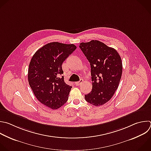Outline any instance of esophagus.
Returning a JSON list of instances; mask_svg holds the SVG:
<instances>
[{
    "label": "esophagus",
    "mask_w": 151,
    "mask_h": 151,
    "mask_svg": "<svg viewBox=\"0 0 151 151\" xmlns=\"http://www.w3.org/2000/svg\"><path fill=\"white\" fill-rule=\"evenodd\" d=\"M82 82H83V79H81L79 81L76 82L75 83V85H76V86H79V85L82 83Z\"/></svg>",
    "instance_id": "34e87169"
}]
</instances>
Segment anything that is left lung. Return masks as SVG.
<instances>
[{"instance_id":"obj_1","label":"left lung","mask_w":151,"mask_h":151,"mask_svg":"<svg viewBox=\"0 0 151 151\" xmlns=\"http://www.w3.org/2000/svg\"><path fill=\"white\" fill-rule=\"evenodd\" d=\"M91 65L92 89L85 95L86 101L95 106L106 104L117 89L122 75L120 56L114 48L91 40L79 44Z\"/></svg>"}]
</instances>
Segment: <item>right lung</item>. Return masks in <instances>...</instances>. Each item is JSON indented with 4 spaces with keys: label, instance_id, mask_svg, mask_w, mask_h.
<instances>
[{
    "label": "right lung",
    "instance_id": "add662e5",
    "mask_svg": "<svg viewBox=\"0 0 151 151\" xmlns=\"http://www.w3.org/2000/svg\"><path fill=\"white\" fill-rule=\"evenodd\" d=\"M76 48L74 44L50 42L38 49L29 65L28 79L38 101L53 110L67 101L72 86L64 81L62 63Z\"/></svg>",
    "mask_w": 151,
    "mask_h": 151
}]
</instances>
